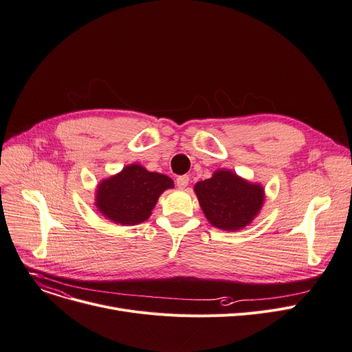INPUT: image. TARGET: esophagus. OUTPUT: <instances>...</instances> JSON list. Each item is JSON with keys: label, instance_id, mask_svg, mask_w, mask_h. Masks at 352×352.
<instances>
[{"label": "esophagus", "instance_id": "esophagus-1", "mask_svg": "<svg viewBox=\"0 0 352 352\" xmlns=\"http://www.w3.org/2000/svg\"><path fill=\"white\" fill-rule=\"evenodd\" d=\"M188 182H190V177L188 175H179L177 178V186H178V188H185V186L188 185Z\"/></svg>", "mask_w": 352, "mask_h": 352}]
</instances>
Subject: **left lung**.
Returning <instances> with one entry per match:
<instances>
[{"label":"left lung","mask_w":352,"mask_h":352,"mask_svg":"<svg viewBox=\"0 0 352 352\" xmlns=\"http://www.w3.org/2000/svg\"><path fill=\"white\" fill-rule=\"evenodd\" d=\"M195 194L206 219L217 228L238 230L250 223L263 204V188L226 170L195 185Z\"/></svg>","instance_id":"8db88e82"}]
</instances>
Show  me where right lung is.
I'll list each match as a JSON object with an SVG mask.
<instances>
[{"mask_svg":"<svg viewBox=\"0 0 352 352\" xmlns=\"http://www.w3.org/2000/svg\"><path fill=\"white\" fill-rule=\"evenodd\" d=\"M173 186L170 177L133 164L99 185L96 206L116 223L137 225L148 219L158 197Z\"/></svg>","mask_w":352,"mask_h":352,"instance_id":"add662e5","label":"right lung"}]
</instances>
